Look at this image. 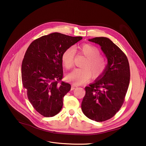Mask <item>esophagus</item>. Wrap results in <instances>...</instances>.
<instances>
[{
	"label": "esophagus",
	"mask_w": 146,
	"mask_h": 146,
	"mask_svg": "<svg viewBox=\"0 0 146 146\" xmlns=\"http://www.w3.org/2000/svg\"><path fill=\"white\" fill-rule=\"evenodd\" d=\"M77 87H78V86H74V85H72V88H71V90H73L74 89H75Z\"/></svg>",
	"instance_id": "34e87169"
}]
</instances>
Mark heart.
<instances>
[{"label":"heart","mask_w":146,"mask_h":146,"mask_svg":"<svg viewBox=\"0 0 146 146\" xmlns=\"http://www.w3.org/2000/svg\"><path fill=\"white\" fill-rule=\"evenodd\" d=\"M79 52L86 60L83 64L82 68H76L67 76V79L73 85L79 86L88 82L93 74L97 78L104 73L106 68L105 58L100 56V51L96 46L90 44H84L78 47ZM75 50L73 47L67 48L61 56L63 64L67 68H70L74 65Z\"/></svg>","instance_id":"1"}]
</instances>
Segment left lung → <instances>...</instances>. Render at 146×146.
Instances as JSON below:
<instances>
[{
    "instance_id": "obj_1",
    "label": "left lung",
    "mask_w": 146,
    "mask_h": 146,
    "mask_svg": "<svg viewBox=\"0 0 146 146\" xmlns=\"http://www.w3.org/2000/svg\"><path fill=\"white\" fill-rule=\"evenodd\" d=\"M89 41L101 46L108 59L104 73L89 86L82 102V110L89 119L102 122L113 117L124 102L130 79L126 55L109 38L95 37Z\"/></svg>"
}]
</instances>
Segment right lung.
Wrapping results in <instances>:
<instances>
[{
  "label": "right lung",
  "mask_w": 146,
  "mask_h": 146,
  "mask_svg": "<svg viewBox=\"0 0 146 146\" xmlns=\"http://www.w3.org/2000/svg\"><path fill=\"white\" fill-rule=\"evenodd\" d=\"M82 39L54 33L31 42L22 61L21 74L28 98L42 116L53 117L63 107L64 96L71 85L61 81L63 70V52Z\"/></svg>",
  "instance_id": "obj_1"
}]
</instances>
